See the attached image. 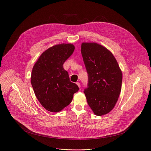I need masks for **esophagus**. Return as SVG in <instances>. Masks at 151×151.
I'll list each match as a JSON object with an SVG mask.
<instances>
[{
  "label": "esophagus",
  "instance_id": "34e87169",
  "mask_svg": "<svg viewBox=\"0 0 151 151\" xmlns=\"http://www.w3.org/2000/svg\"><path fill=\"white\" fill-rule=\"evenodd\" d=\"M76 84H77V86L80 88V87H81V84H80V83H79V82H78V83H76Z\"/></svg>",
  "mask_w": 151,
  "mask_h": 151
}]
</instances>
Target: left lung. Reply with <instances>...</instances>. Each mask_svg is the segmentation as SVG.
Here are the masks:
<instances>
[{"label": "left lung", "mask_w": 151, "mask_h": 151, "mask_svg": "<svg viewBox=\"0 0 151 151\" xmlns=\"http://www.w3.org/2000/svg\"><path fill=\"white\" fill-rule=\"evenodd\" d=\"M81 54L88 73L84 90L87 101L97 116L109 113L115 107L122 84V72L113 54L95 42H83Z\"/></svg>", "instance_id": "left-lung-1"}]
</instances>
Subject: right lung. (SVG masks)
Wrapping results in <instances>:
<instances>
[{"label": "right lung", "instance_id": "1", "mask_svg": "<svg viewBox=\"0 0 151 151\" xmlns=\"http://www.w3.org/2000/svg\"><path fill=\"white\" fill-rule=\"evenodd\" d=\"M75 46L61 44L50 47L34 65L31 83L38 101L47 110L59 112L72 102L78 86L70 81L63 64L72 55Z\"/></svg>", "mask_w": 151, "mask_h": 151}]
</instances>
